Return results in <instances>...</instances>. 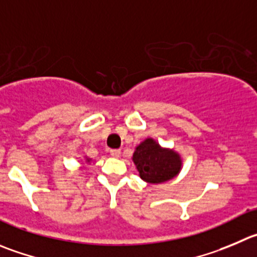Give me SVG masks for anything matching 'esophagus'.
<instances>
[{
	"instance_id": "1",
	"label": "esophagus",
	"mask_w": 257,
	"mask_h": 257,
	"mask_svg": "<svg viewBox=\"0 0 257 257\" xmlns=\"http://www.w3.org/2000/svg\"><path fill=\"white\" fill-rule=\"evenodd\" d=\"M109 154H111L113 158H119V156H121V150H118V149H111V150H109Z\"/></svg>"
}]
</instances>
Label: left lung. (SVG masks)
I'll list each match as a JSON object with an SVG mask.
<instances>
[{"label": "left lung", "mask_w": 257, "mask_h": 257, "mask_svg": "<svg viewBox=\"0 0 257 257\" xmlns=\"http://www.w3.org/2000/svg\"><path fill=\"white\" fill-rule=\"evenodd\" d=\"M133 160L141 179L153 184L172 179L182 168L180 156L173 150L161 149L153 139H146L136 148Z\"/></svg>", "instance_id": "left-lung-1"}]
</instances>
